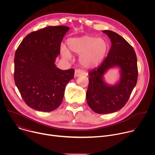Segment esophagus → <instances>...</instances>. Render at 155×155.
I'll return each mask as SVG.
<instances>
[{
	"label": "esophagus",
	"mask_w": 155,
	"mask_h": 155,
	"mask_svg": "<svg viewBox=\"0 0 155 155\" xmlns=\"http://www.w3.org/2000/svg\"><path fill=\"white\" fill-rule=\"evenodd\" d=\"M83 74H84V72H83L82 71H81V70H80V69H77V70H75V71L74 77H75V78L78 77H80V76L83 75Z\"/></svg>",
	"instance_id": "34e87169"
}]
</instances>
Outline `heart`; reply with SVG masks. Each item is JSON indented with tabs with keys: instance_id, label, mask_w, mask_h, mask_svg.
Masks as SVG:
<instances>
[{
	"instance_id": "1",
	"label": "heart",
	"mask_w": 155,
	"mask_h": 155,
	"mask_svg": "<svg viewBox=\"0 0 155 155\" xmlns=\"http://www.w3.org/2000/svg\"><path fill=\"white\" fill-rule=\"evenodd\" d=\"M67 45L68 48L64 45L60 48L62 58L69 60L72 58L71 51L80 54L79 62L86 69L97 67L103 61L108 49V43L105 38L88 35L71 38L68 40Z\"/></svg>"
}]
</instances>
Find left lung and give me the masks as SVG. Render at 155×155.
<instances>
[{"mask_svg": "<svg viewBox=\"0 0 155 155\" xmlns=\"http://www.w3.org/2000/svg\"><path fill=\"white\" fill-rule=\"evenodd\" d=\"M112 42V46L98 68L91 71L86 101L97 114H107L121 109L135 87L138 77L137 56L134 48L121 35L112 31H102ZM119 69V79L114 85L104 80L110 69Z\"/></svg>", "mask_w": 155, "mask_h": 155, "instance_id": "left-lung-1", "label": "left lung"}]
</instances>
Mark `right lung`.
<instances>
[{"instance_id": "right-lung-1", "label": "right lung", "mask_w": 155, "mask_h": 155, "mask_svg": "<svg viewBox=\"0 0 155 155\" xmlns=\"http://www.w3.org/2000/svg\"><path fill=\"white\" fill-rule=\"evenodd\" d=\"M70 28L49 26L29 34L17 48L14 79L26 104L39 112H49L62 103L66 85L75 70H61L55 61L61 43Z\"/></svg>"}]
</instances>
